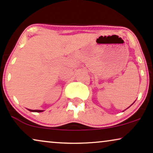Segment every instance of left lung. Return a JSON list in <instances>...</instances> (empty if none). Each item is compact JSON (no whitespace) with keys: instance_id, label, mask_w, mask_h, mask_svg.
<instances>
[{"instance_id":"obj_1","label":"left lung","mask_w":153,"mask_h":153,"mask_svg":"<svg viewBox=\"0 0 153 153\" xmlns=\"http://www.w3.org/2000/svg\"><path fill=\"white\" fill-rule=\"evenodd\" d=\"M133 103H132V104H133ZM132 104H131V105H132ZM131 105H130V106H131ZM130 106H129V107H130Z\"/></svg>"}]
</instances>
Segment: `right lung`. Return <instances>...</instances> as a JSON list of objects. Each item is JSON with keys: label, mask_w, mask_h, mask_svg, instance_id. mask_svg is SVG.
I'll return each mask as SVG.
<instances>
[{"label": "right lung", "mask_w": 153, "mask_h": 153, "mask_svg": "<svg viewBox=\"0 0 153 153\" xmlns=\"http://www.w3.org/2000/svg\"><path fill=\"white\" fill-rule=\"evenodd\" d=\"M28 110L30 112H37V113H41V112L44 111H42V110H30V109H28Z\"/></svg>", "instance_id": "right-lung-1"}]
</instances>
